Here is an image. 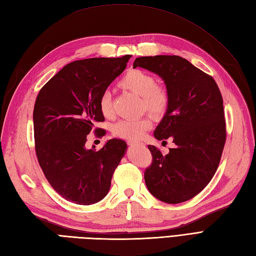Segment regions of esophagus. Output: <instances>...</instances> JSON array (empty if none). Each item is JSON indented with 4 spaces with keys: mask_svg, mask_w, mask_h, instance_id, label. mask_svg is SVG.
<instances>
[{
    "mask_svg": "<svg viewBox=\"0 0 256 256\" xmlns=\"http://www.w3.org/2000/svg\"><path fill=\"white\" fill-rule=\"evenodd\" d=\"M128 144L131 146V148H133V146H140V145H144L143 143H140V142H136V140H128Z\"/></svg>",
    "mask_w": 256,
    "mask_h": 256,
    "instance_id": "esophagus-1",
    "label": "esophagus"
}]
</instances>
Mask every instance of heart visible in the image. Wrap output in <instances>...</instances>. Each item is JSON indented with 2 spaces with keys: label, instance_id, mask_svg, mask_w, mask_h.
Returning <instances> with one entry per match:
<instances>
[{
  "label": "heart",
  "instance_id": "obj_1",
  "mask_svg": "<svg viewBox=\"0 0 256 256\" xmlns=\"http://www.w3.org/2000/svg\"><path fill=\"white\" fill-rule=\"evenodd\" d=\"M120 86L142 99V110L148 111L152 116L160 120L165 116L170 108V94L162 86L156 84L155 78L150 74L140 69H132L124 74ZM99 108L103 116L111 118L113 116L111 94L104 91L100 96ZM152 126L150 116H140L138 118L121 120L113 125L112 132L118 138L125 140H138Z\"/></svg>",
  "mask_w": 256,
  "mask_h": 256
}]
</instances>
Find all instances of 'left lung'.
Here are the masks:
<instances>
[{
	"label": "left lung",
	"instance_id": "left-lung-1",
	"mask_svg": "<svg viewBox=\"0 0 256 256\" xmlns=\"http://www.w3.org/2000/svg\"><path fill=\"white\" fill-rule=\"evenodd\" d=\"M136 67L164 80L170 102L154 136L172 138L176 145L167 155L148 145L153 162L144 172L146 187L164 202H184L210 182L219 166L226 138L221 92L211 76L182 57H140Z\"/></svg>",
	"mask_w": 256,
	"mask_h": 256
}]
</instances>
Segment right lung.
Instances as JSON below:
<instances>
[{
  "label": "right lung",
  "instance_id": "add662e5",
  "mask_svg": "<svg viewBox=\"0 0 256 256\" xmlns=\"http://www.w3.org/2000/svg\"><path fill=\"white\" fill-rule=\"evenodd\" d=\"M130 58L70 62L37 96L32 113L37 160L50 186L72 202L88 206L104 198L128 148L118 138L108 140L99 150L94 146L86 150V142L94 124L104 121L101 94L124 72ZM104 134L101 130L100 135Z\"/></svg>",
  "mask_w": 256,
  "mask_h": 256
}]
</instances>
